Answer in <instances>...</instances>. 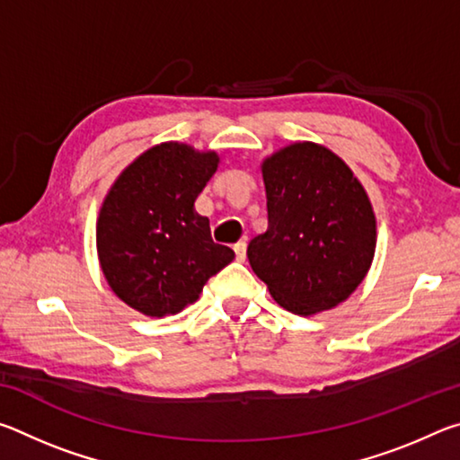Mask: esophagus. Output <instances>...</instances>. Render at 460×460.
Returning a JSON list of instances; mask_svg holds the SVG:
<instances>
[{
	"label": "esophagus",
	"instance_id": "obj_1",
	"mask_svg": "<svg viewBox=\"0 0 460 460\" xmlns=\"http://www.w3.org/2000/svg\"><path fill=\"white\" fill-rule=\"evenodd\" d=\"M233 249H235V255L239 261H245V252H247V243L245 241H237L235 245H233Z\"/></svg>",
	"mask_w": 460,
	"mask_h": 460
}]
</instances>
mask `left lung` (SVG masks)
<instances>
[{"mask_svg": "<svg viewBox=\"0 0 460 460\" xmlns=\"http://www.w3.org/2000/svg\"><path fill=\"white\" fill-rule=\"evenodd\" d=\"M268 229L247 258L279 306L310 316L339 306L371 268L377 221L367 190L345 160L294 142L261 162Z\"/></svg>", "mask_w": 460, "mask_h": 460, "instance_id": "1", "label": "left lung"}]
</instances>
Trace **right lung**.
I'll return each instance as SVG.
<instances>
[{
    "label": "right lung",
    "instance_id": "add662e5",
    "mask_svg": "<svg viewBox=\"0 0 460 460\" xmlns=\"http://www.w3.org/2000/svg\"><path fill=\"white\" fill-rule=\"evenodd\" d=\"M215 150L162 142L139 154L107 190L97 255L109 288L146 316H170L199 300L207 279L235 260L215 243L194 200L219 166Z\"/></svg>",
    "mask_w": 460,
    "mask_h": 460
}]
</instances>
